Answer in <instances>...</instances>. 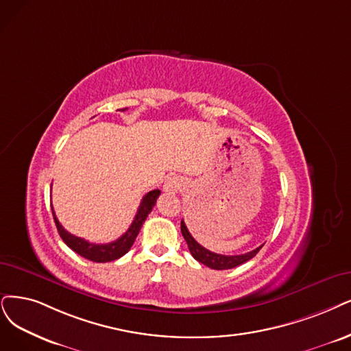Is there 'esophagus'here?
<instances>
[{
    "mask_svg": "<svg viewBox=\"0 0 351 351\" xmlns=\"http://www.w3.org/2000/svg\"><path fill=\"white\" fill-rule=\"evenodd\" d=\"M182 186V180L178 178H169L165 182V191L166 192H176Z\"/></svg>",
    "mask_w": 351,
    "mask_h": 351,
    "instance_id": "34e87169",
    "label": "esophagus"
}]
</instances>
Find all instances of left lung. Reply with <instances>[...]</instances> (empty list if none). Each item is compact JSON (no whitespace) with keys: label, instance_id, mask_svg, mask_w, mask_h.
Returning <instances> with one entry per match:
<instances>
[{"label":"left lung","instance_id":"obj_1","mask_svg":"<svg viewBox=\"0 0 351 351\" xmlns=\"http://www.w3.org/2000/svg\"><path fill=\"white\" fill-rule=\"evenodd\" d=\"M180 231H182V236L186 240L188 249H189L191 254L193 256V258H195V261H198L199 263L208 266L211 269H215V270H226V269H232V267H236V266H240L244 262L250 261V258L254 257L258 253V250L263 247V244H262L261 247H257V249H254V250H252L249 253L237 254V256L217 254L214 252H210V250H206L205 247H202V245L191 236V232L186 228V224L184 223V219H182V221H180Z\"/></svg>","mask_w":351,"mask_h":351}]
</instances>
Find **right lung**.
I'll return each mask as SVG.
<instances>
[{"label":"right lung","mask_w":351,"mask_h":351,"mask_svg":"<svg viewBox=\"0 0 351 351\" xmlns=\"http://www.w3.org/2000/svg\"><path fill=\"white\" fill-rule=\"evenodd\" d=\"M159 195H160L159 189L147 192L140 202V206H138L137 214L133 219L132 226L128 227V230L124 232V234L120 239H117L115 241H111V243H107V244L89 243V241H86L81 237H76V236L71 234V232L64 230L62 227V224L59 223V219L56 218L53 208H51V214H53L55 224H56V228L59 231L62 240L64 241V244H66L69 249H72L75 253H77L80 256L88 258V261H90V262L107 263V262L117 261V258H120L130 249H132V245H133V243H134V240L138 234V231H140L143 223L146 221L147 215L152 213L153 206L156 204V199H158Z\"/></svg>","instance_id":"obj_1"}]
</instances>
